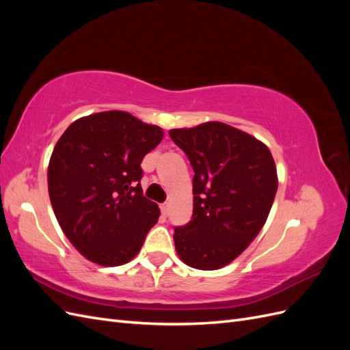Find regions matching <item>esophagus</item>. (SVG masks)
Returning a JSON list of instances; mask_svg holds the SVG:
<instances>
[{"label":"esophagus","mask_w":350,"mask_h":350,"mask_svg":"<svg viewBox=\"0 0 350 350\" xmlns=\"http://www.w3.org/2000/svg\"><path fill=\"white\" fill-rule=\"evenodd\" d=\"M161 211H162L163 216H167V213H169V204H167V203L162 204V206H161Z\"/></svg>","instance_id":"obj_1"}]
</instances>
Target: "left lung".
Wrapping results in <instances>:
<instances>
[{"label": "left lung", "instance_id": "left-lung-1", "mask_svg": "<svg viewBox=\"0 0 350 350\" xmlns=\"http://www.w3.org/2000/svg\"><path fill=\"white\" fill-rule=\"evenodd\" d=\"M169 135L196 174L193 217L174 234L178 257L198 270L225 267L266 224L279 184L276 163L262 142L219 121Z\"/></svg>", "mask_w": 350, "mask_h": 350}]
</instances>
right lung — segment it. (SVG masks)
Here are the masks:
<instances>
[{
  "label": "right lung",
  "mask_w": 350,
  "mask_h": 350,
  "mask_svg": "<svg viewBox=\"0 0 350 350\" xmlns=\"http://www.w3.org/2000/svg\"><path fill=\"white\" fill-rule=\"evenodd\" d=\"M161 126L125 111L74 121L48 165L55 217L84 258L103 267L131 261L161 216L140 185L143 157L162 142Z\"/></svg>",
  "instance_id": "obj_1"
}]
</instances>
